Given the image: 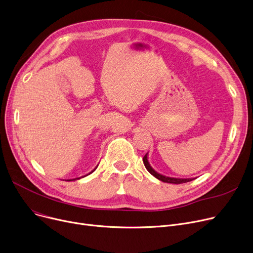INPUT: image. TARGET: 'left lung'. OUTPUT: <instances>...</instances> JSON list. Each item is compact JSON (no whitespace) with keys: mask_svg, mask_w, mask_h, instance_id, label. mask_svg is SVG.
Wrapping results in <instances>:
<instances>
[{"mask_svg":"<svg viewBox=\"0 0 253 253\" xmlns=\"http://www.w3.org/2000/svg\"><path fill=\"white\" fill-rule=\"evenodd\" d=\"M143 162H144V166L146 168V169L149 171L153 176H155L156 179L165 182V183H169V184H183V183H187V182H191L193 181L192 179H180V177H170V176H167V175H163L161 173H158L156 170H154L152 169V167L150 166L149 161H148V153L144 156L143 158Z\"/></svg>","mask_w":253,"mask_h":253,"instance_id":"obj_1","label":"left lung"}]
</instances>
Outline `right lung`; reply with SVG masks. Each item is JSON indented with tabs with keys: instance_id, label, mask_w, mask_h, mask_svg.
I'll return each instance as SVG.
<instances>
[{
	"instance_id": "right-lung-1",
	"label": "right lung",
	"mask_w": 253,
	"mask_h": 253,
	"mask_svg": "<svg viewBox=\"0 0 253 253\" xmlns=\"http://www.w3.org/2000/svg\"><path fill=\"white\" fill-rule=\"evenodd\" d=\"M97 168H98V166H97V167H96V168H95V169H94L90 173H87V174H85V175H84V176H81V177H84V176H86V175H88V174H91L93 171H95V170H96V169H97ZM81 177H77V179H73V180H80ZM73 180H67V181H73Z\"/></svg>"
}]
</instances>
